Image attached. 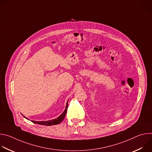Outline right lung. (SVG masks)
Listing matches in <instances>:
<instances>
[{
  "label": "right lung",
  "mask_w": 152,
  "mask_h": 152,
  "mask_svg": "<svg viewBox=\"0 0 152 152\" xmlns=\"http://www.w3.org/2000/svg\"><path fill=\"white\" fill-rule=\"evenodd\" d=\"M69 101V100H68ZM68 101L67 103H66V109L64 111V112L56 118L53 119V120H49V121H33L31 120L32 122L35 123V124H41V125H45V126H52V125H56V124H58L59 123H60L65 118V116H66V114H67V107H68ZM23 117L26 118L27 120H29L28 118H26L25 116L23 115Z\"/></svg>",
  "instance_id": "obj_1"
}]
</instances>
